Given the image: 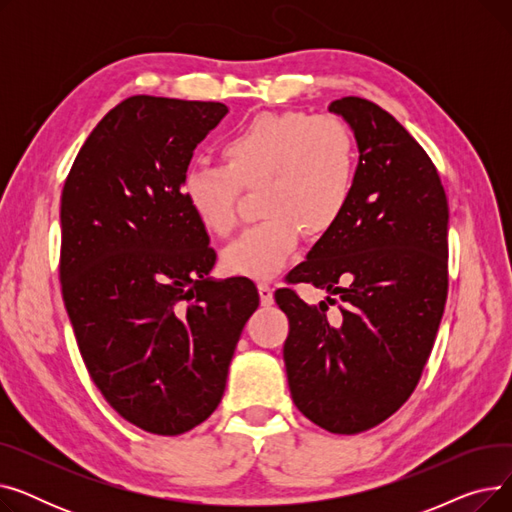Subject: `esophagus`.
I'll return each instance as SVG.
<instances>
[{
    "label": "esophagus",
    "instance_id": "1",
    "mask_svg": "<svg viewBox=\"0 0 512 512\" xmlns=\"http://www.w3.org/2000/svg\"><path fill=\"white\" fill-rule=\"evenodd\" d=\"M257 290H259V299L261 305H272L274 303V290L267 282H257Z\"/></svg>",
    "mask_w": 512,
    "mask_h": 512
}]
</instances>
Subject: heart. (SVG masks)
<instances>
[{"instance_id":"obj_1","label":"heart","mask_w":512,"mask_h":512,"mask_svg":"<svg viewBox=\"0 0 512 512\" xmlns=\"http://www.w3.org/2000/svg\"><path fill=\"white\" fill-rule=\"evenodd\" d=\"M222 157L224 166L188 168L180 193L205 230L226 236L238 224L242 191L261 188L265 218L224 251V267L234 276L278 274L301 232L332 230L353 197L357 143L334 116L261 114L232 134Z\"/></svg>"}]
</instances>
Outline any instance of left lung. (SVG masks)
Returning a JSON list of instances; mask_svg holds the SVG:
<instances>
[{"instance_id": "1", "label": "left lung", "mask_w": 512, "mask_h": 512, "mask_svg": "<svg viewBox=\"0 0 512 512\" xmlns=\"http://www.w3.org/2000/svg\"><path fill=\"white\" fill-rule=\"evenodd\" d=\"M353 126L359 168L338 224L286 284L338 293L309 308L276 290L288 317L284 363L294 405L332 434H361L417 388L448 297V201L432 157L392 114L361 97L332 101Z\"/></svg>"}]
</instances>
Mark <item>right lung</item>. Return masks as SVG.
I'll return each mask as SVG.
<instances>
[{
  "instance_id": "1",
  "label": "right lung",
  "mask_w": 512,
  "mask_h": 512,
  "mask_svg": "<svg viewBox=\"0 0 512 512\" xmlns=\"http://www.w3.org/2000/svg\"><path fill=\"white\" fill-rule=\"evenodd\" d=\"M218 101L132 95L107 112L66 176L62 299L91 380L110 407L157 436L203 423L259 305L249 278L213 282L207 230L182 199Z\"/></svg>"
}]
</instances>
